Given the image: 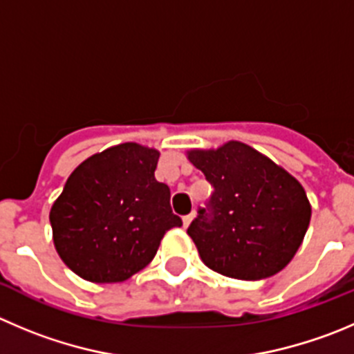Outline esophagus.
<instances>
[{"label":"esophagus","instance_id":"34e87169","mask_svg":"<svg viewBox=\"0 0 354 354\" xmlns=\"http://www.w3.org/2000/svg\"><path fill=\"white\" fill-rule=\"evenodd\" d=\"M194 218V212H191L189 215H184L183 217V222H184V227H187V225L191 224V221H193Z\"/></svg>","mask_w":354,"mask_h":354}]
</instances>
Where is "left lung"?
Wrapping results in <instances>:
<instances>
[{
  "instance_id": "1",
  "label": "left lung",
  "mask_w": 354,
  "mask_h": 354,
  "mask_svg": "<svg viewBox=\"0 0 354 354\" xmlns=\"http://www.w3.org/2000/svg\"><path fill=\"white\" fill-rule=\"evenodd\" d=\"M189 161L214 186L187 227L201 261L236 280L280 272L301 247L311 218L301 184L236 140L215 151H191Z\"/></svg>"
}]
</instances>
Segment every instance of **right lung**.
I'll use <instances>...</instances> for the list:
<instances>
[{
    "label": "right lung",
    "instance_id": "right-lung-1",
    "mask_svg": "<svg viewBox=\"0 0 354 354\" xmlns=\"http://www.w3.org/2000/svg\"><path fill=\"white\" fill-rule=\"evenodd\" d=\"M156 149L127 142L83 161L50 210L53 243L78 276L116 283L146 268L161 238L183 221L154 179Z\"/></svg>",
    "mask_w": 354,
    "mask_h": 354
}]
</instances>
